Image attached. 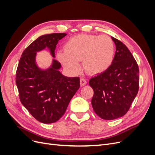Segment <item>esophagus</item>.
Segmentation results:
<instances>
[{
    "label": "esophagus",
    "mask_w": 155,
    "mask_h": 155,
    "mask_svg": "<svg viewBox=\"0 0 155 155\" xmlns=\"http://www.w3.org/2000/svg\"><path fill=\"white\" fill-rule=\"evenodd\" d=\"M87 81L85 79L81 78V79H80V85H81V86L85 85L86 84H87Z\"/></svg>",
    "instance_id": "34e87169"
}]
</instances>
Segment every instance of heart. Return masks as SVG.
<instances>
[{
    "label": "heart",
    "mask_w": 155,
    "mask_h": 155,
    "mask_svg": "<svg viewBox=\"0 0 155 155\" xmlns=\"http://www.w3.org/2000/svg\"><path fill=\"white\" fill-rule=\"evenodd\" d=\"M63 48L64 51L58 52L57 59L72 74L79 71V61L87 72L95 75L106 71L114 59V45L106 35H76L68 39Z\"/></svg>",
    "instance_id": "1"
}]
</instances>
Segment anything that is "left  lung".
I'll use <instances>...</instances> for the list:
<instances>
[{
  "label": "left lung",
  "instance_id": "obj_1",
  "mask_svg": "<svg viewBox=\"0 0 155 155\" xmlns=\"http://www.w3.org/2000/svg\"><path fill=\"white\" fill-rule=\"evenodd\" d=\"M116 53L110 67L92 78V106L101 118L111 120L124 116L139 89V68L133 55L120 41L112 37Z\"/></svg>",
  "mask_w": 155,
  "mask_h": 155
}]
</instances>
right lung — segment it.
Masks as SVG:
<instances>
[{
  "mask_svg": "<svg viewBox=\"0 0 155 155\" xmlns=\"http://www.w3.org/2000/svg\"><path fill=\"white\" fill-rule=\"evenodd\" d=\"M67 34L55 33L38 37L24 50L16 72L20 100L31 116L43 124H51L64 114L79 89V78L60 72L61 63L53 59L51 67L42 70L36 64V54L48 48L53 58L58 41Z\"/></svg>",
  "mask_w": 155,
  "mask_h": 155,
  "instance_id": "1",
  "label": "right lung"
}]
</instances>
